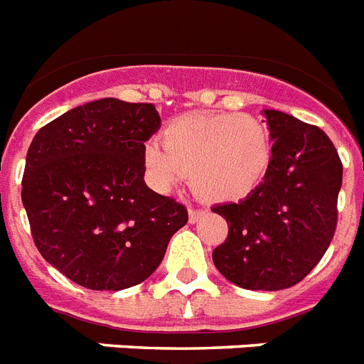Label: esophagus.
Listing matches in <instances>:
<instances>
[{"mask_svg": "<svg viewBox=\"0 0 364 364\" xmlns=\"http://www.w3.org/2000/svg\"><path fill=\"white\" fill-rule=\"evenodd\" d=\"M201 215H203V210L201 209H194V207H191V209H188V220H191L192 224H194V222H198V218H200Z\"/></svg>", "mask_w": 364, "mask_h": 364, "instance_id": "obj_1", "label": "esophagus"}]
</instances>
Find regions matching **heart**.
<instances>
[{"instance_id":"b5f03b06","label":"heart","mask_w":364,"mask_h":364,"mask_svg":"<svg viewBox=\"0 0 364 364\" xmlns=\"http://www.w3.org/2000/svg\"><path fill=\"white\" fill-rule=\"evenodd\" d=\"M272 163V136L252 114L194 112L164 127L163 146L149 142L144 164L151 181L168 188L191 173L198 196L229 203L250 196Z\"/></svg>"}]
</instances>
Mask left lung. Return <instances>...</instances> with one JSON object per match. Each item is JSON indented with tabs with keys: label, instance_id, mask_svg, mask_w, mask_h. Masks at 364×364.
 Returning a JSON list of instances; mask_svg holds the SVG:
<instances>
[{
	"label": "left lung",
	"instance_id": "left-lung-1",
	"mask_svg": "<svg viewBox=\"0 0 364 364\" xmlns=\"http://www.w3.org/2000/svg\"><path fill=\"white\" fill-rule=\"evenodd\" d=\"M264 114L274 140L264 181L239 203L213 207L229 228L215 267L248 291L289 289L318 264L337 229L343 185L341 157L320 127Z\"/></svg>",
	"mask_w": 364,
	"mask_h": 364
}]
</instances>
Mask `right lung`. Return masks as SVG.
<instances>
[{
    "label": "right lung",
    "mask_w": 364,
    "mask_h": 364,
    "mask_svg": "<svg viewBox=\"0 0 364 364\" xmlns=\"http://www.w3.org/2000/svg\"><path fill=\"white\" fill-rule=\"evenodd\" d=\"M154 103L103 97L51 120L27 149L21 179L35 246L73 283L122 291L161 264L187 207L144 183Z\"/></svg>",
    "instance_id": "right-lung-1"
}]
</instances>
